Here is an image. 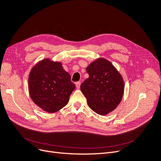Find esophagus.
Returning <instances> with one entry per match:
<instances>
[{
  "label": "esophagus",
  "mask_w": 161,
  "mask_h": 161,
  "mask_svg": "<svg viewBox=\"0 0 161 161\" xmlns=\"http://www.w3.org/2000/svg\"><path fill=\"white\" fill-rule=\"evenodd\" d=\"M80 85H81V82L80 81H77V82L75 83V86H76L77 89H80Z\"/></svg>",
  "instance_id": "obj_1"
}]
</instances>
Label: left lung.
<instances>
[{"instance_id": "left-lung-1", "label": "left lung", "mask_w": 161, "mask_h": 161, "mask_svg": "<svg viewBox=\"0 0 161 161\" xmlns=\"http://www.w3.org/2000/svg\"><path fill=\"white\" fill-rule=\"evenodd\" d=\"M89 77L82 83L80 89L87 105L98 114L104 116L120 103L124 83L121 74L110 61L98 58L86 68Z\"/></svg>"}]
</instances>
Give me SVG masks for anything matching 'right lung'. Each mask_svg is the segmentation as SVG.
<instances>
[{
  "instance_id": "add662e5",
  "label": "right lung",
  "mask_w": 161,
  "mask_h": 161,
  "mask_svg": "<svg viewBox=\"0 0 161 161\" xmlns=\"http://www.w3.org/2000/svg\"><path fill=\"white\" fill-rule=\"evenodd\" d=\"M29 91L33 102L44 111L54 113L68 103L75 86L60 62L44 59L30 71Z\"/></svg>"
}]
</instances>
